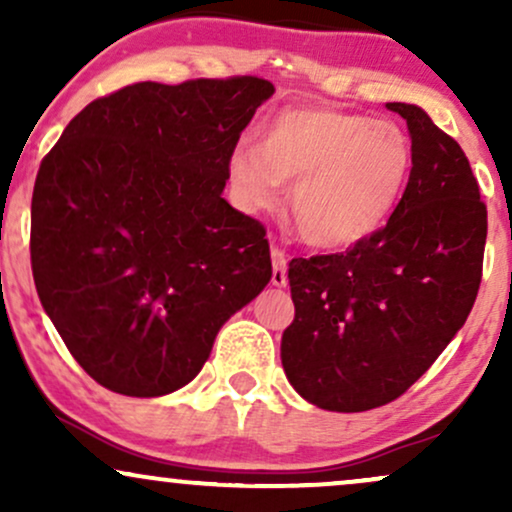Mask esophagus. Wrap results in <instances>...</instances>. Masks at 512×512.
I'll list each match as a JSON object with an SVG mask.
<instances>
[{"mask_svg":"<svg viewBox=\"0 0 512 512\" xmlns=\"http://www.w3.org/2000/svg\"><path fill=\"white\" fill-rule=\"evenodd\" d=\"M272 284L274 286L289 284V279H286V257L279 248L272 250Z\"/></svg>","mask_w":512,"mask_h":512,"instance_id":"esophagus-1","label":"esophagus"}]
</instances>
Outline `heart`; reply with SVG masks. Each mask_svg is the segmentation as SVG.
Masks as SVG:
<instances>
[{"label":"heart","instance_id":"b5f03b06","mask_svg":"<svg viewBox=\"0 0 512 512\" xmlns=\"http://www.w3.org/2000/svg\"><path fill=\"white\" fill-rule=\"evenodd\" d=\"M414 170V146L397 122L325 105L276 113L260 144L233 146L226 161L233 199L248 214L272 211L291 192L305 243L351 248L395 214Z\"/></svg>","mask_w":512,"mask_h":512}]
</instances>
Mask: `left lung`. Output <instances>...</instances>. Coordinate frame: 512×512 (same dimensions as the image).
Returning a JSON list of instances; mask_svg holds the SVG:
<instances>
[{"label": "left lung", "mask_w": 512, "mask_h": 512, "mask_svg": "<svg viewBox=\"0 0 512 512\" xmlns=\"http://www.w3.org/2000/svg\"><path fill=\"white\" fill-rule=\"evenodd\" d=\"M407 120L414 170L378 233L337 255L289 262L296 317L281 366L305 402L368 411L409 390L462 330L481 281L486 207L455 139L419 105Z\"/></svg>", "instance_id": "obj_1"}]
</instances>
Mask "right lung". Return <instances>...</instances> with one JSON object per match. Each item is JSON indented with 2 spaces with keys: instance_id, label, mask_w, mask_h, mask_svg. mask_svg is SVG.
<instances>
[{
  "instance_id": "right-lung-1",
  "label": "right lung",
  "mask_w": 512,
  "mask_h": 512,
  "mask_svg": "<svg viewBox=\"0 0 512 512\" xmlns=\"http://www.w3.org/2000/svg\"><path fill=\"white\" fill-rule=\"evenodd\" d=\"M272 93L257 76L125 86L88 103L40 163L35 289L108 390L192 383L228 317L272 279L264 228L223 199L228 154Z\"/></svg>"
}]
</instances>
